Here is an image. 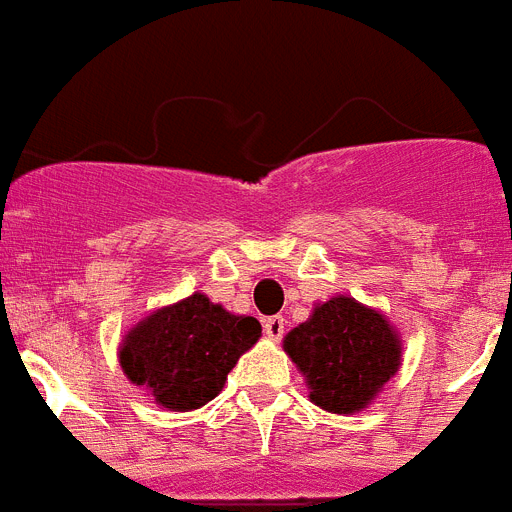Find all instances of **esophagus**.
<instances>
[{"label":"esophagus","instance_id":"esophagus-1","mask_svg":"<svg viewBox=\"0 0 512 512\" xmlns=\"http://www.w3.org/2000/svg\"><path fill=\"white\" fill-rule=\"evenodd\" d=\"M285 326H287V321L282 316L264 318V331L269 339H282V334H285Z\"/></svg>","mask_w":512,"mask_h":512}]
</instances>
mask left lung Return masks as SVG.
Wrapping results in <instances>:
<instances>
[{
	"label": "left lung",
	"mask_w": 512,
	"mask_h": 512,
	"mask_svg": "<svg viewBox=\"0 0 512 512\" xmlns=\"http://www.w3.org/2000/svg\"><path fill=\"white\" fill-rule=\"evenodd\" d=\"M285 349L308 381L310 401L334 414L360 412L401 362L386 318L344 295L318 305L285 336Z\"/></svg>",
	"instance_id": "obj_1"
}]
</instances>
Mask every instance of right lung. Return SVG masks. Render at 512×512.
Wrapping results in <instances>:
<instances>
[{"instance_id":"obj_1","label":"right lung","mask_w":512,"mask_h":512,"mask_svg":"<svg viewBox=\"0 0 512 512\" xmlns=\"http://www.w3.org/2000/svg\"><path fill=\"white\" fill-rule=\"evenodd\" d=\"M259 336L256 318L233 316L196 292L126 334L121 368L131 383L150 388L157 404L186 412L222 391L227 373Z\"/></svg>"}]
</instances>
